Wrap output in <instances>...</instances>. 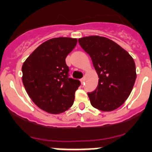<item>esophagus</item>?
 <instances>
[{
  "label": "esophagus",
  "mask_w": 152,
  "mask_h": 152,
  "mask_svg": "<svg viewBox=\"0 0 152 152\" xmlns=\"http://www.w3.org/2000/svg\"><path fill=\"white\" fill-rule=\"evenodd\" d=\"M84 80H85V78H84H84L80 79V82H81V83H82V84H83V83H84Z\"/></svg>",
  "instance_id": "34e87169"
}]
</instances>
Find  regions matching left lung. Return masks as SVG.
<instances>
[{
    "mask_svg": "<svg viewBox=\"0 0 152 152\" xmlns=\"http://www.w3.org/2000/svg\"><path fill=\"white\" fill-rule=\"evenodd\" d=\"M78 41L90 56L99 77L96 89L88 93L91 104L103 112L116 109L128 98L135 84L133 58L120 45L104 37L89 36Z\"/></svg>",
    "mask_w": 152,
    "mask_h": 152,
    "instance_id": "obj_1",
    "label": "left lung"
}]
</instances>
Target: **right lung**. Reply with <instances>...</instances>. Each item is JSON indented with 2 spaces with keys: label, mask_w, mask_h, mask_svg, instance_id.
Returning a JSON list of instances; mask_svg holds the SVG:
<instances>
[{
  "label": "right lung",
  "mask_w": 152,
  "mask_h": 152,
  "mask_svg": "<svg viewBox=\"0 0 152 152\" xmlns=\"http://www.w3.org/2000/svg\"><path fill=\"white\" fill-rule=\"evenodd\" d=\"M76 38H53L38 46L22 65V82L33 103L50 114L72 107L78 80L68 78L65 58L76 47Z\"/></svg>",
  "instance_id": "add662e5"
}]
</instances>
